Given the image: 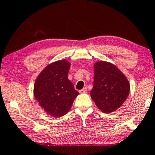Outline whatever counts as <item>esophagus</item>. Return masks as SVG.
<instances>
[{
	"label": "esophagus",
	"instance_id": "34e87169",
	"mask_svg": "<svg viewBox=\"0 0 155 155\" xmlns=\"http://www.w3.org/2000/svg\"><path fill=\"white\" fill-rule=\"evenodd\" d=\"M79 92L81 93H87V88H86V87H85V88L81 89V90H80Z\"/></svg>",
	"mask_w": 155,
	"mask_h": 155
}]
</instances>
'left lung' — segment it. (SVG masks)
I'll return each mask as SVG.
<instances>
[{"label": "left lung", "instance_id": "left-lung-1", "mask_svg": "<svg viewBox=\"0 0 155 155\" xmlns=\"http://www.w3.org/2000/svg\"><path fill=\"white\" fill-rule=\"evenodd\" d=\"M94 67L93 87L91 97L102 112L110 114L123 104L130 92L127 77L112 63L97 61Z\"/></svg>", "mask_w": 155, "mask_h": 155}]
</instances>
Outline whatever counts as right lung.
Instances as JSON below:
<instances>
[{"instance_id": "1", "label": "right lung", "mask_w": 155, "mask_h": 155, "mask_svg": "<svg viewBox=\"0 0 155 155\" xmlns=\"http://www.w3.org/2000/svg\"><path fill=\"white\" fill-rule=\"evenodd\" d=\"M70 66L71 63L67 60L51 62L35 80V99L41 107L54 118L66 114L79 94L67 77Z\"/></svg>"}]
</instances>
